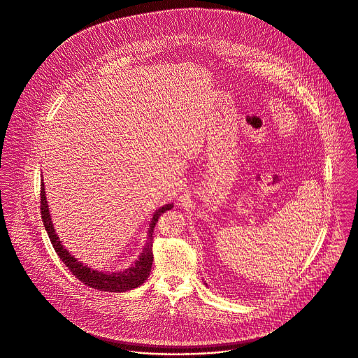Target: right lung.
<instances>
[{
    "instance_id": "1",
    "label": "right lung",
    "mask_w": 358,
    "mask_h": 358,
    "mask_svg": "<svg viewBox=\"0 0 358 358\" xmlns=\"http://www.w3.org/2000/svg\"><path fill=\"white\" fill-rule=\"evenodd\" d=\"M40 211H41V220L44 222V228L48 234V238L51 240V244L55 250V252L59 255L62 262L68 266V269L72 272L73 276H76L82 283L86 286H90L97 290L103 292H114V293H120L126 290H131L148 278L151 272V265H152V234H154V227L158 222V218L168 210L173 207V204H166L161 208H158L151 220L150 229H148V238L147 243L143 248V252L140 254L138 259L127 269L120 271V272H111V273H104L94 271L89 268L87 265H83L80 261H78L75 257H72L66 248L61 244L59 238L55 235L50 211H48V204L45 199V192H44V182L41 180V187H40Z\"/></svg>"
}]
</instances>
